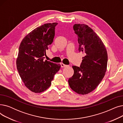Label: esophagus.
<instances>
[{"label": "esophagus", "instance_id": "34e87169", "mask_svg": "<svg viewBox=\"0 0 123 123\" xmlns=\"http://www.w3.org/2000/svg\"><path fill=\"white\" fill-rule=\"evenodd\" d=\"M60 65H61V67H66L67 66V65H65V64H63V63H60Z\"/></svg>", "mask_w": 123, "mask_h": 123}]
</instances>
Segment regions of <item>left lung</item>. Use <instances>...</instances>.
Listing matches in <instances>:
<instances>
[{
  "label": "left lung",
  "mask_w": 123,
  "mask_h": 123,
  "mask_svg": "<svg viewBox=\"0 0 123 123\" xmlns=\"http://www.w3.org/2000/svg\"><path fill=\"white\" fill-rule=\"evenodd\" d=\"M75 33L78 36L79 51L83 53L80 67L73 66L74 74L68 80L74 91L86 95L98 87L107 71L108 54L101 38L87 25L75 24Z\"/></svg>",
  "instance_id": "obj_1"
}]
</instances>
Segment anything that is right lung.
Returning a JSON list of instances; mask_svg holds the SVG:
<instances>
[{
  "mask_svg": "<svg viewBox=\"0 0 123 123\" xmlns=\"http://www.w3.org/2000/svg\"><path fill=\"white\" fill-rule=\"evenodd\" d=\"M58 23H46L32 30L22 40L19 48L16 67L25 86L31 91L44 92L51 85L60 64L44 60L46 50L53 41Z\"/></svg>",
  "mask_w": 123,
  "mask_h": 123,
  "instance_id": "1",
  "label": "right lung"
}]
</instances>
